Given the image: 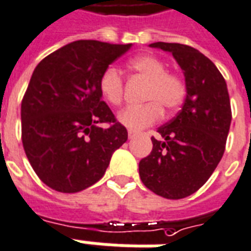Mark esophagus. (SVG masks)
Wrapping results in <instances>:
<instances>
[{"label": "esophagus", "instance_id": "1", "mask_svg": "<svg viewBox=\"0 0 251 251\" xmlns=\"http://www.w3.org/2000/svg\"><path fill=\"white\" fill-rule=\"evenodd\" d=\"M136 136V132L135 131H131V129H128V138L129 139H132Z\"/></svg>", "mask_w": 251, "mask_h": 251}]
</instances>
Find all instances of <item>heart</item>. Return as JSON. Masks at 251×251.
Returning a JSON list of instances; mask_svg holds the SVG:
<instances>
[{"mask_svg": "<svg viewBox=\"0 0 251 251\" xmlns=\"http://www.w3.org/2000/svg\"><path fill=\"white\" fill-rule=\"evenodd\" d=\"M129 71L148 81L144 91L143 105L124 108L118 120L131 131H140L156 123L162 116V108L167 113L182 105L187 85L179 73L167 71V65L152 54H143L128 61ZM99 88L103 98L112 105H120L124 99V78L115 67H108L100 76Z\"/></svg>", "mask_w": 251, "mask_h": 251, "instance_id": "b5f03b06", "label": "heart"}]
</instances>
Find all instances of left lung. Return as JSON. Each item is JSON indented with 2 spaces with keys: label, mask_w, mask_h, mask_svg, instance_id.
I'll use <instances>...</instances> for the list:
<instances>
[{
  "label": "left lung",
  "mask_w": 251,
  "mask_h": 251,
  "mask_svg": "<svg viewBox=\"0 0 251 251\" xmlns=\"http://www.w3.org/2000/svg\"><path fill=\"white\" fill-rule=\"evenodd\" d=\"M150 47L173 53L187 85L178 115L158 128L152 151L139 163L148 190L167 199H182L207 182L225 152L231 123L227 85L218 68L193 47L153 43Z\"/></svg>",
  "instance_id": "left-lung-1"
}]
</instances>
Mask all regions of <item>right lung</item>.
<instances>
[{"label":"right lung","instance_id":"obj_1","mask_svg":"<svg viewBox=\"0 0 251 251\" xmlns=\"http://www.w3.org/2000/svg\"><path fill=\"white\" fill-rule=\"evenodd\" d=\"M132 44L78 40L40 61L21 103L29 163L58 193H78L103 178L128 132L101 100L99 80ZM107 123L101 128L98 124Z\"/></svg>","mask_w":251,"mask_h":251}]
</instances>
